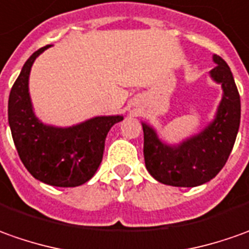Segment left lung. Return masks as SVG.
Listing matches in <instances>:
<instances>
[{
    "instance_id": "obj_1",
    "label": "left lung",
    "mask_w": 249,
    "mask_h": 249,
    "mask_svg": "<svg viewBox=\"0 0 249 249\" xmlns=\"http://www.w3.org/2000/svg\"><path fill=\"white\" fill-rule=\"evenodd\" d=\"M213 61L216 67L208 75L222 88V98L213 121L175 144L166 142L152 124L141 122L145 167L164 185L195 188L211 181L233 149L241 116L240 94L226 61L216 54H213Z\"/></svg>"
}]
</instances>
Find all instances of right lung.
Returning <instances> with one entry per match:
<instances>
[{
  "label": "right lung",
  "mask_w": 249,
  "mask_h": 249,
  "mask_svg": "<svg viewBox=\"0 0 249 249\" xmlns=\"http://www.w3.org/2000/svg\"><path fill=\"white\" fill-rule=\"evenodd\" d=\"M49 48H41L24 63L9 94L8 122L20 159L35 179L52 186L75 188L96 174L107 134L123 121V115L93 116L66 127L41 121L34 111L28 82L34 61Z\"/></svg>",
  "instance_id": "obj_1"
}]
</instances>
